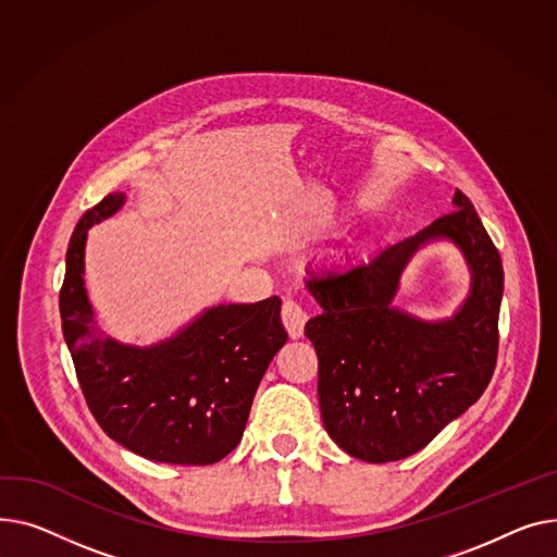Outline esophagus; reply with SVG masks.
<instances>
[{
  "label": "esophagus",
  "instance_id": "1",
  "mask_svg": "<svg viewBox=\"0 0 557 557\" xmlns=\"http://www.w3.org/2000/svg\"><path fill=\"white\" fill-rule=\"evenodd\" d=\"M281 319L285 323V331L292 339H301L304 337V329H306V321H308V312L297 304V301H283L281 308Z\"/></svg>",
  "mask_w": 557,
  "mask_h": 557
}]
</instances>
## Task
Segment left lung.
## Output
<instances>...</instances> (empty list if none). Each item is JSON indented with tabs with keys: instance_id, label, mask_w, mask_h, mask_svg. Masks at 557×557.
I'll return each instance as SVG.
<instances>
[{
	"instance_id": "1",
	"label": "left lung",
	"mask_w": 557,
	"mask_h": 557,
	"mask_svg": "<svg viewBox=\"0 0 557 557\" xmlns=\"http://www.w3.org/2000/svg\"><path fill=\"white\" fill-rule=\"evenodd\" d=\"M454 211L367 260L308 263L321 312L306 323L319 357V409L329 436L367 463L400 461L432 443L485 391L497 362L504 294L499 251L461 190ZM434 242L460 249L471 289L449 318L422 320L395 304L412 256Z\"/></svg>"
}]
</instances>
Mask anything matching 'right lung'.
Wrapping results in <instances>:
<instances>
[{
	"mask_svg": "<svg viewBox=\"0 0 557 557\" xmlns=\"http://www.w3.org/2000/svg\"><path fill=\"white\" fill-rule=\"evenodd\" d=\"M125 205L110 193L78 220L60 289L62 335L89 411L103 432L144 459L211 466L245 432L256 388L287 342L281 299L218 304L148 346L110 337L85 287L87 232Z\"/></svg>",
	"mask_w": 557,
	"mask_h": 557,
	"instance_id": "obj_1",
	"label": "right lung"
}]
</instances>
